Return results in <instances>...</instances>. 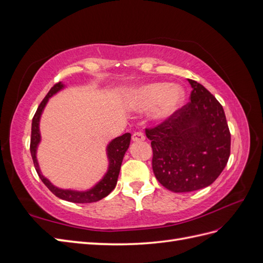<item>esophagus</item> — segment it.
I'll return each instance as SVG.
<instances>
[{"label":"esophagus","mask_w":263,"mask_h":263,"mask_svg":"<svg viewBox=\"0 0 263 263\" xmlns=\"http://www.w3.org/2000/svg\"><path fill=\"white\" fill-rule=\"evenodd\" d=\"M132 139L134 142H139V141H144L145 140V135L141 132H135L132 136Z\"/></svg>","instance_id":"esophagus-1"}]
</instances>
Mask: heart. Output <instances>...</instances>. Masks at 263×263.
<instances>
[{
    "label": "heart",
    "mask_w": 263,
    "mask_h": 263,
    "mask_svg": "<svg viewBox=\"0 0 263 263\" xmlns=\"http://www.w3.org/2000/svg\"><path fill=\"white\" fill-rule=\"evenodd\" d=\"M184 91L176 84L154 82L141 85L134 91L132 106L137 110L153 108L151 116L161 121L173 114L182 104Z\"/></svg>",
    "instance_id": "heart-1"
}]
</instances>
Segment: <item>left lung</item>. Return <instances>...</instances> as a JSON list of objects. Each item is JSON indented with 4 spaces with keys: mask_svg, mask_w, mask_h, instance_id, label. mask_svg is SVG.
<instances>
[{
    "mask_svg": "<svg viewBox=\"0 0 263 263\" xmlns=\"http://www.w3.org/2000/svg\"><path fill=\"white\" fill-rule=\"evenodd\" d=\"M191 101L162 123L146 128L157 180L172 192L211 185L227 164L230 133L224 108L194 80Z\"/></svg>",
    "mask_w": 263,
    "mask_h": 263,
    "instance_id": "left-lung-1",
    "label": "left lung"
}]
</instances>
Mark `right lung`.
<instances>
[{
	"mask_svg": "<svg viewBox=\"0 0 263 263\" xmlns=\"http://www.w3.org/2000/svg\"><path fill=\"white\" fill-rule=\"evenodd\" d=\"M65 85H63L61 82L55 83L50 91L47 93L45 99L42 101L41 104H39L36 113L33 117V123H31V137H30V154L31 158H33L35 169L38 173L39 178L44 182V184L48 187L51 192L61 200H65L68 202H72V203H93L102 200L105 196H107L114 187L116 186L117 179H118V174L119 170H121V165L124 155L126 153V150L128 149L129 144H130V137L132 135L129 133H126L122 136H119L112 141L109 142V145L107 146V157H108V170L106 174L104 176L97 185L92 187L89 191H84V192H80V191H72V190H62L58 189L57 186L52 185L49 182L48 179H46L41 170H39V165L37 162V158H36V150L37 146L41 141V133H39V121H41V115L43 113V110L48 102L49 98H51L53 94L63 89Z\"/></svg>",
	"mask_w": 263,
	"mask_h": 263,
	"instance_id": "add662e5",
	"label": "right lung"
}]
</instances>
